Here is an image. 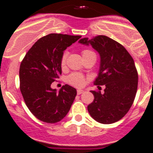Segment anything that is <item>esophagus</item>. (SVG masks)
<instances>
[{
  "instance_id": "1",
  "label": "esophagus",
  "mask_w": 153,
  "mask_h": 153,
  "mask_svg": "<svg viewBox=\"0 0 153 153\" xmlns=\"http://www.w3.org/2000/svg\"><path fill=\"white\" fill-rule=\"evenodd\" d=\"M83 92H84V90H81V89H78V91H77V94H78V95L81 94Z\"/></svg>"
}]
</instances>
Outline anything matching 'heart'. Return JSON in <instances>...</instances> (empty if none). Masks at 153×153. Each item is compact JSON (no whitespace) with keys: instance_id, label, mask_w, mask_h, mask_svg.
<instances>
[{"instance_id":"heart-1","label":"heart","mask_w":153,"mask_h":153,"mask_svg":"<svg viewBox=\"0 0 153 153\" xmlns=\"http://www.w3.org/2000/svg\"><path fill=\"white\" fill-rule=\"evenodd\" d=\"M92 54L94 53L92 51H89V50H85V51H82V57L88 56L92 55ZM66 57L67 53H64L62 56V59H61V66L62 67H63L65 65ZM67 81H68V82L69 84L77 87L83 86L84 84H85V78H84L83 75H81V74L78 73H73L72 75H70L68 77V78H67Z\"/></svg>"}]
</instances>
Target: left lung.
Returning a JSON list of instances; mask_svg holds the SVG:
<instances>
[{"label": "left lung", "instance_id": "8db88e82", "mask_svg": "<svg viewBox=\"0 0 153 153\" xmlns=\"http://www.w3.org/2000/svg\"><path fill=\"white\" fill-rule=\"evenodd\" d=\"M78 43L91 45L98 52L100 62L94 84L105 86L102 94L91 91L94 100L88 105V112L101 124L118 122L129 111L136 96L138 75L134 61L122 44L105 35L81 38Z\"/></svg>", "mask_w": 153, "mask_h": 153}]
</instances>
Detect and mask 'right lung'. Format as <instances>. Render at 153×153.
<instances>
[{
	"instance_id": "1",
	"label": "right lung",
	"mask_w": 153,
	"mask_h": 153,
	"mask_svg": "<svg viewBox=\"0 0 153 153\" xmlns=\"http://www.w3.org/2000/svg\"><path fill=\"white\" fill-rule=\"evenodd\" d=\"M81 37L50 34L38 40L21 62V93L28 109L42 122H59L73 103L77 95L75 88L65 85L57 92L51 86L62 74L64 51Z\"/></svg>"
}]
</instances>
